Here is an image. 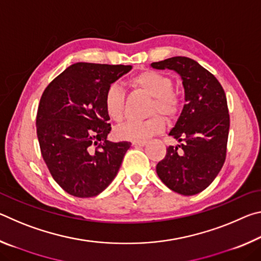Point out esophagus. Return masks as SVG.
<instances>
[{
    "label": "esophagus",
    "mask_w": 261,
    "mask_h": 261,
    "mask_svg": "<svg viewBox=\"0 0 261 261\" xmlns=\"http://www.w3.org/2000/svg\"><path fill=\"white\" fill-rule=\"evenodd\" d=\"M132 145L136 147H141V146H145L146 145V141L145 140H135L132 141Z\"/></svg>",
    "instance_id": "34e87169"
}]
</instances>
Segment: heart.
I'll return each instance as SVG.
<instances>
[{
  "instance_id": "obj_1",
  "label": "heart",
  "mask_w": 261,
  "mask_h": 261,
  "mask_svg": "<svg viewBox=\"0 0 261 261\" xmlns=\"http://www.w3.org/2000/svg\"><path fill=\"white\" fill-rule=\"evenodd\" d=\"M132 86L152 96L149 113L159 112L168 118L174 117L179 109V96L173 91L171 79L154 70H144L131 79ZM105 109L115 122H121L124 115V94L122 88L113 84L105 94ZM165 129V121L160 115H153L145 121H130L117 127L120 139L144 140Z\"/></svg>"
}]
</instances>
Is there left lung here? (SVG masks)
Returning <instances> with one entry per match:
<instances>
[{"instance_id":"8db88e82","label":"left lung","mask_w":261,"mask_h":261,"mask_svg":"<svg viewBox=\"0 0 261 261\" xmlns=\"http://www.w3.org/2000/svg\"><path fill=\"white\" fill-rule=\"evenodd\" d=\"M151 67L177 72L185 94L182 113L168 134L179 145L167 148L156 174L173 191L193 196L213 182L226 160L230 126L226 93L213 74L189 57H170Z\"/></svg>"}]
</instances>
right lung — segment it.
Listing matches in <instances>:
<instances>
[{
	"instance_id": "obj_1",
	"label": "right lung",
	"mask_w": 261,
	"mask_h": 261,
	"mask_svg": "<svg viewBox=\"0 0 261 261\" xmlns=\"http://www.w3.org/2000/svg\"><path fill=\"white\" fill-rule=\"evenodd\" d=\"M131 65L74 63L42 93L37 135L53 178L74 197L98 196L120 170L129 141L107 140L112 126L105 94Z\"/></svg>"
}]
</instances>
